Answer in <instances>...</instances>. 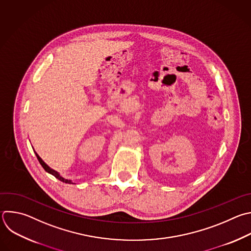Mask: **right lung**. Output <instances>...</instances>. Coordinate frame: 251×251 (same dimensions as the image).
Instances as JSON below:
<instances>
[{
    "instance_id": "right-lung-1",
    "label": "right lung",
    "mask_w": 251,
    "mask_h": 251,
    "mask_svg": "<svg viewBox=\"0 0 251 251\" xmlns=\"http://www.w3.org/2000/svg\"><path fill=\"white\" fill-rule=\"evenodd\" d=\"M35 152V154H36V156H37V159L39 160V162H40V164L42 165V168L45 170V172H47L48 174H50V175H52L53 176H55L57 179H59V180H61V181H63V182H65V183H68V184H75L72 180H70V179H66V178H64V177H62L61 176H60V174L58 173V172H56V171H54V170H52L50 166H48L44 161H43V159L37 154V152L36 151H34Z\"/></svg>"
}]
</instances>
